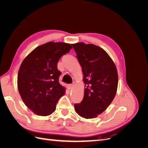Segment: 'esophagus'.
Wrapping results in <instances>:
<instances>
[{"label":"esophagus","instance_id":"34e87169","mask_svg":"<svg viewBox=\"0 0 148 148\" xmlns=\"http://www.w3.org/2000/svg\"><path fill=\"white\" fill-rule=\"evenodd\" d=\"M68 86H69V89H72L73 88V86H74V84H70L68 85Z\"/></svg>","mask_w":148,"mask_h":148}]
</instances>
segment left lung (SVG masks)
<instances>
[{"label":"left lung","mask_w":148,"mask_h":148,"mask_svg":"<svg viewBox=\"0 0 148 148\" xmlns=\"http://www.w3.org/2000/svg\"><path fill=\"white\" fill-rule=\"evenodd\" d=\"M82 67L84 94L75 104V111L85 119L95 118L106 110L117 90L118 73L113 60L104 49L92 44H71Z\"/></svg>","instance_id":"1"}]
</instances>
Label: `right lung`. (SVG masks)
Returning a JSON list of instances; mask_svg holds the SVG:
<instances>
[{"mask_svg":"<svg viewBox=\"0 0 148 148\" xmlns=\"http://www.w3.org/2000/svg\"><path fill=\"white\" fill-rule=\"evenodd\" d=\"M72 49L65 42H49L37 47L22 62L18 73V89L25 104L34 114L47 116L65 93L57 69L60 57Z\"/></svg>","mask_w":148,"mask_h":148,"instance_id":"right-lung-1","label":"right lung"}]
</instances>
